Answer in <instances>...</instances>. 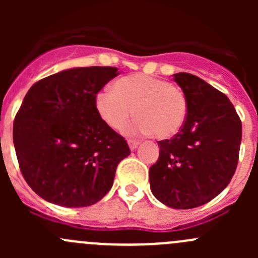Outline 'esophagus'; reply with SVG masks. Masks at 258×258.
I'll return each mask as SVG.
<instances>
[{"label":"esophagus","mask_w":258,"mask_h":258,"mask_svg":"<svg viewBox=\"0 0 258 258\" xmlns=\"http://www.w3.org/2000/svg\"><path fill=\"white\" fill-rule=\"evenodd\" d=\"M140 145V141H135V140H128V146H130V150L134 151L136 150L137 146Z\"/></svg>","instance_id":"esophagus-1"}]
</instances>
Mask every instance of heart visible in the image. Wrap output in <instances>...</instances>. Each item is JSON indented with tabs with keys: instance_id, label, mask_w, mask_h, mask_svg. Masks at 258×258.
<instances>
[{
	"instance_id": "1",
	"label": "heart",
	"mask_w": 258,
	"mask_h": 258,
	"mask_svg": "<svg viewBox=\"0 0 258 258\" xmlns=\"http://www.w3.org/2000/svg\"><path fill=\"white\" fill-rule=\"evenodd\" d=\"M96 111L113 130H122L134 113L139 114L126 134L170 139L184 124L188 105L184 93L166 80L148 75H128L96 95Z\"/></svg>"
}]
</instances>
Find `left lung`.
<instances>
[{
	"instance_id": "8db88e82",
	"label": "left lung",
	"mask_w": 258,
	"mask_h": 258,
	"mask_svg": "<svg viewBox=\"0 0 258 258\" xmlns=\"http://www.w3.org/2000/svg\"><path fill=\"white\" fill-rule=\"evenodd\" d=\"M188 105L181 131L158 142L150 167L153 196L177 210L202 206L227 187L237 167L242 139L240 117L227 96L195 75H173Z\"/></svg>"
}]
</instances>
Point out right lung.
Segmentation results:
<instances>
[{"label": "right lung", "mask_w": 258, "mask_h": 258, "mask_svg": "<svg viewBox=\"0 0 258 258\" xmlns=\"http://www.w3.org/2000/svg\"><path fill=\"white\" fill-rule=\"evenodd\" d=\"M118 74L116 67H75L26 93L15 117L14 145L26 182L47 202L91 206L112 187L130 148L102 121L95 98Z\"/></svg>", "instance_id": "right-lung-1"}]
</instances>
